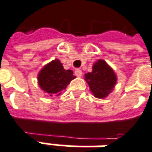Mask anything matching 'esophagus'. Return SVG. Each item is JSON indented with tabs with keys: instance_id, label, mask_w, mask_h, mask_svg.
Wrapping results in <instances>:
<instances>
[{
	"instance_id": "obj_1",
	"label": "esophagus",
	"mask_w": 152,
	"mask_h": 152,
	"mask_svg": "<svg viewBox=\"0 0 152 152\" xmlns=\"http://www.w3.org/2000/svg\"><path fill=\"white\" fill-rule=\"evenodd\" d=\"M75 75L76 76H78V77H80V76H82V71L80 69H77L75 71Z\"/></svg>"
}]
</instances>
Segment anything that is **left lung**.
<instances>
[{
  "label": "left lung",
  "mask_w": 152,
  "mask_h": 152,
  "mask_svg": "<svg viewBox=\"0 0 152 152\" xmlns=\"http://www.w3.org/2000/svg\"><path fill=\"white\" fill-rule=\"evenodd\" d=\"M86 80L96 98L104 99L114 88L116 76L105 61L100 59L93 66L92 72L86 74Z\"/></svg>",
  "instance_id": "1"
}]
</instances>
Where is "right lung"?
<instances>
[{
	"label": "right lung",
	"instance_id": "obj_1",
	"mask_svg": "<svg viewBox=\"0 0 152 152\" xmlns=\"http://www.w3.org/2000/svg\"><path fill=\"white\" fill-rule=\"evenodd\" d=\"M75 78L72 70H65L58 59L44 66L38 75V83L41 89L50 96H58L71 80Z\"/></svg>",
	"mask_w": 152,
	"mask_h": 152
}]
</instances>
